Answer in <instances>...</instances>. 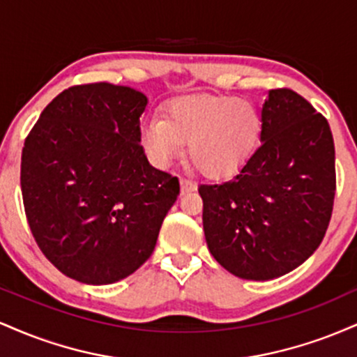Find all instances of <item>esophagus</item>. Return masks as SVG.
I'll use <instances>...</instances> for the list:
<instances>
[{"label":"esophagus","mask_w":357,"mask_h":357,"mask_svg":"<svg viewBox=\"0 0 357 357\" xmlns=\"http://www.w3.org/2000/svg\"><path fill=\"white\" fill-rule=\"evenodd\" d=\"M179 183H181V192H191V191L196 190V184L190 181V179L183 178Z\"/></svg>","instance_id":"obj_1"}]
</instances>
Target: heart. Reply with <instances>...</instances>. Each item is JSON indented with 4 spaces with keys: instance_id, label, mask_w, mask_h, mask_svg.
<instances>
[{
    "instance_id": "heart-1",
    "label": "heart",
    "mask_w": 357,
    "mask_h": 357,
    "mask_svg": "<svg viewBox=\"0 0 357 357\" xmlns=\"http://www.w3.org/2000/svg\"><path fill=\"white\" fill-rule=\"evenodd\" d=\"M260 110L253 102L233 96L190 93L165 105V119L142 124L141 142L154 165L166 167L188 155L204 176L223 178L243 165L261 136Z\"/></svg>"
}]
</instances>
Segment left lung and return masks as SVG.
<instances>
[{"label":"left lung","instance_id":"left-lung-1","mask_svg":"<svg viewBox=\"0 0 357 357\" xmlns=\"http://www.w3.org/2000/svg\"><path fill=\"white\" fill-rule=\"evenodd\" d=\"M261 121V144L238 174L198 188L211 255L245 280H272L304 264L326 235L335 195L326 117L294 90L275 89Z\"/></svg>","mask_w":357,"mask_h":357}]
</instances>
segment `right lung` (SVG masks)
<instances>
[{
	"instance_id": "right-lung-1",
	"label": "right lung",
	"mask_w": 357,
	"mask_h": 357,
	"mask_svg": "<svg viewBox=\"0 0 357 357\" xmlns=\"http://www.w3.org/2000/svg\"><path fill=\"white\" fill-rule=\"evenodd\" d=\"M147 97L124 85H75L53 99L22 153L28 225L67 277L107 285L154 252L179 181L147 161L141 119Z\"/></svg>"
}]
</instances>
